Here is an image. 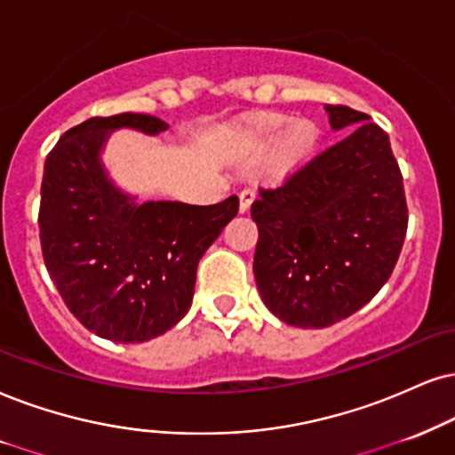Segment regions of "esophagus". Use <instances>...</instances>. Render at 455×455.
Returning <instances> with one entry per match:
<instances>
[{"label": "esophagus", "mask_w": 455, "mask_h": 455, "mask_svg": "<svg viewBox=\"0 0 455 455\" xmlns=\"http://www.w3.org/2000/svg\"><path fill=\"white\" fill-rule=\"evenodd\" d=\"M255 198H257L255 189H243V192H240V212L249 211Z\"/></svg>", "instance_id": "esophagus-1"}]
</instances>
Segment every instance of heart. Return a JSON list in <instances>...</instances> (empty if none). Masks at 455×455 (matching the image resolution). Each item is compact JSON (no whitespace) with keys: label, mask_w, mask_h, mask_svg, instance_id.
I'll return each instance as SVG.
<instances>
[{"label":"heart","mask_w":455,"mask_h":455,"mask_svg":"<svg viewBox=\"0 0 455 455\" xmlns=\"http://www.w3.org/2000/svg\"><path fill=\"white\" fill-rule=\"evenodd\" d=\"M283 117H278V120H270L266 122V124H261L257 128V139H272L274 134H276L280 128L284 126ZM316 143H318V128L316 124H312V122L307 120H299L295 122L293 126H291V131L287 132V137H284L283 141V148H280V164L284 168H291V166H297L301 164V162L307 160L312 156V151L316 149Z\"/></svg>","instance_id":"obj_1"}]
</instances>
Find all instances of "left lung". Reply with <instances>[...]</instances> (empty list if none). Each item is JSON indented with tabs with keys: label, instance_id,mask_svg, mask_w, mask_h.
<instances>
[{
	"label": "left lung",
	"instance_id": "obj_1",
	"mask_svg": "<svg viewBox=\"0 0 455 455\" xmlns=\"http://www.w3.org/2000/svg\"><path fill=\"white\" fill-rule=\"evenodd\" d=\"M333 131L352 128L278 188L259 189L253 272L280 321L324 329L384 287L407 232L403 177L388 134L371 117L324 105Z\"/></svg>",
	"mask_w": 455,
	"mask_h": 455
}]
</instances>
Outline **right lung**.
<instances>
[{"label": "right lung", "instance_id": "add662e5", "mask_svg": "<svg viewBox=\"0 0 455 455\" xmlns=\"http://www.w3.org/2000/svg\"><path fill=\"white\" fill-rule=\"evenodd\" d=\"M160 134L148 114L91 117L67 131L44 164L39 240L73 316L99 338L139 344L172 329L192 306L196 267L236 217L238 196L211 206L137 202L103 164L111 132Z\"/></svg>", "mask_w": 455, "mask_h": 455}]
</instances>
